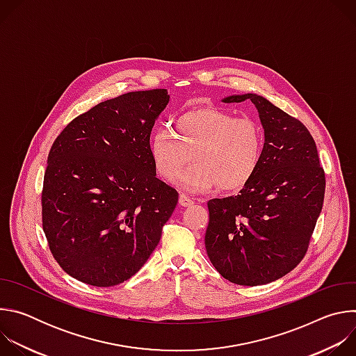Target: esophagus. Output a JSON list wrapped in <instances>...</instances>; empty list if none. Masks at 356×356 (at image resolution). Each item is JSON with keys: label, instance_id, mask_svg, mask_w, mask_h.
Returning <instances> with one entry per match:
<instances>
[{"label": "esophagus", "instance_id": "34e87169", "mask_svg": "<svg viewBox=\"0 0 356 356\" xmlns=\"http://www.w3.org/2000/svg\"><path fill=\"white\" fill-rule=\"evenodd\" d=\"M179 204L181 206V207H191L193 204H194V201L187 195V194H180V197H179Z\"/></svg>", "mask_w": 356, "mask_h": 356}]
</instances>
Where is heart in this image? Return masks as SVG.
Listing matches in <instances>:
<instances>
[{"instance_id":"b5f03b06","label":"heart","mask_w":356,"mask_h":356,"mask_svg":"<svg viewBox=\"0 0 356 356\" xmlns=\"http://www.w3.org/2000/svg\"><path fill=\"white\" fill-rule=\"evenodd\" d=\"M175 131L176 136L168 128L155 129L149 139V155L163 180L172 183L177 178L184 190L220 187L224 193H235L250 183L261 166L265 134L257 121L201 107L181 114ZM190 154L196 165L182 174Z\"/></svg>"}]
</instances>
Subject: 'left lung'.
Masks as SVG:
<instances>
[{"instance_id": "8db88e82", "label": "left lung", "mask_w": 356, "mask_h": 356, "mask_svg": "<svg viewBox=\"0 0 356 356\" xmlns=\"http://www.w3.org/2000/svg\"><path fill=\"white\" fill-rule=\"evenodd\" d=\"M245 99L259 114L264 158L238 195L209 201L204 242L222 277L241 286H259L287 275L306 255L323 209L325 176L306 127L262 95L222 98L224 103Z\"/></svg>"}]
</instances>
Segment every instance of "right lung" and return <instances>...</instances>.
Returning <instances> with one entry per match:
<instances>
[{
  "label": "right lung",
  "mask_w": 356,
  "mask_h": 356,
  "mask_svg": "<svg viewBox=\"0 0 356 356\" xmlns=\"http://www.w3.org/2000/svg\"><path fill=\"white\" fill-rule=\"evenodd\" d=\"M169 98L156 88L103 101L54 142L43 179V232L72 277L120 284L158 246L179 200L149 155L152 128Z\"/></svg>",
  "instance_id": "add662e5"
}]
</instances>
